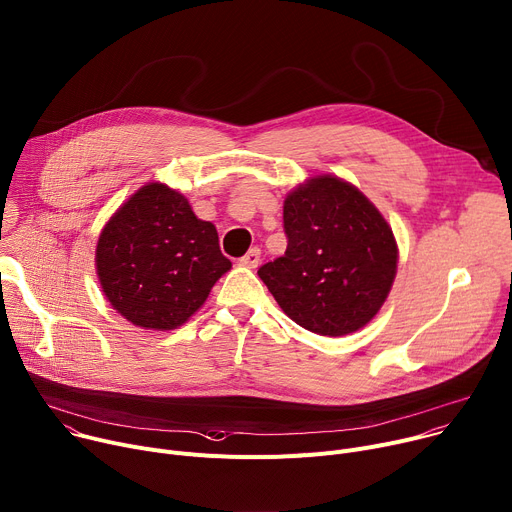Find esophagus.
Returning a JSON list of instances; mask_svg holds the SVG:
<instances>
[{"mask_svg":"<svg viewBox=\"0 0 512 512\" xmlns=\"http://www.w3.org/2000/svg\"><path fill=\"white\" fill-rule=\"evenodd\" d=\"M240 264L246 266V268H256L260 264V250L258 248H252L246 256L240 258Z\"/></svg>","mask_w":512,"mask_h":512,"instance_id":"34e87169","label":"esophagus"}]
</instances>
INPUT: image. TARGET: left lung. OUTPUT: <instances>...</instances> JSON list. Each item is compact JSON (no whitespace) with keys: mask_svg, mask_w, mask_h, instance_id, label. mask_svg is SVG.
I'll use <instances>...</instances> for the list:
<instances>
[{"mask_svg":"<svg viewBox=\"0 0 512 512\" xmlns=\"http://www.w3.org/2000/svg\"><path fill=\"white\" fill-rule=\"evenodd\" d=\"M283 223L285 254L258 270L281 309L322 336L367 326L398 270V244L377 207L357 186L324 174L287 194Z\"/></svg>","mask_w":512,"mask_h":512,"instance_id":"8db88e82","label":"left lung"}]
</instances>
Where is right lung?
I'll list each match as a JSON object with an SVG mask.
<instances>
[{
  "instance_id": "obj_1",
  "label": "right lung",
  "mask_w": 512,
  "mask_h": 512,
  "mask_svg": "<svg viewBox=\"0 0 512 512\" xmlns=\"http://www.w3.org/2000/svg\"><path fill=\"white\" fill-rule=\"evenodd\" d=\"M231 268L211 221L192 213L184 194L149 182L104 225L96 272L110 305L143 330L188 322Z\"/></svg>"
}]
</instances>
